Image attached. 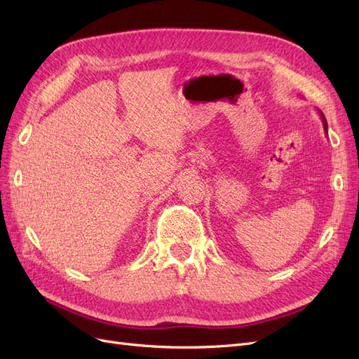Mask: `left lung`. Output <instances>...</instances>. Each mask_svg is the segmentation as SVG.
<instances>
[{
  "mask_svg": "<svg viewBox=\"0 0 359 359\" xmlns=\"http://www.w3.org/2000/svg\"><path fill=\"white\" fill-rule=\"evenodd\" d=\"M319 114H320V116H322V121H323V128H325V133H328V124H327V119H325V116H323V114L319 111Z\"/></svg>",
  "mask_w": 359,
  "mask_h": 359,
  "instance_id": "8db88e82",
  "label": "left lung"
}]
</instances>
